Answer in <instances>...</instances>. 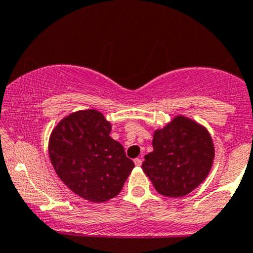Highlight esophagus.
I'll return each instance as SVG.
<instances>
[{"mask_svg": "<svg viewBox=\"0 0 253 253\" xmlns=\"http://www.w3.org/2000/svg\"><path fill=\"white\" fill-rule=\"evenodd\" d=\"M134 164H135V167H140V165L143 164V159H141V158H135L134 159Z\"/></svg>", "mask_w": 253, "mask_h": 253, "instance_id": "esophagus-1", "label": "esophagus"}]
</instances>
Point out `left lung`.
Instances as JSON below:
<instances>
[{
  "label": "left lung",
  "mask_w": 253,
  "mask_h": 253,
  "mask_svg": "<svg viewBox=\"0 0 253 253\" xmlns=\"http://www.w3.org/2000/svg\"><path fill=\"white\" fill-rule=\"evenodd\" d=\"M152 146L141 168L164 196L188 195L205 181L213 165L215 151L211 134L182 115L156 130Z\"/></svg>",
  "instance_id": "1"
}]
</instances>
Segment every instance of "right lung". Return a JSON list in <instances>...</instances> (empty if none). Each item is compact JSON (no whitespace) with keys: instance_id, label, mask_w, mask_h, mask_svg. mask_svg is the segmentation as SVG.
Segmentation results:
<instances>
[{"instance_id":"obj_1","label":"right lung","mask_w":253,"mask_h":253,"mask_svg":"<svg viewBox=\"0 0 253 253\" xmlns=\"http://www.w3.org/2000/svg\"><path fill=\"white\" fill-rule=\"evenodd\" d=\"M112 125L95 109L78 110L52 130L48 153L69 189L90 202H104L123 189L134 163L109 136Z\"/></svg>"}]
</instances>
